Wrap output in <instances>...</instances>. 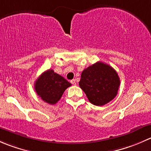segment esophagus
<instances>
[{
	"mask_svg": "<svg viewBox=\"0 0 151 151\" xmlns=\"http://www.w3.org/2000/svg\"><path fill=\"white\" fill-rule=\"evenodd\" d=\"M71 84H72V85H76V80H74V79H73V80H71Z\"/></svg>",
	"mask_w": 151,
	"mask_h": 151,
	"instance_id": "1",
	"label": "esophagus"
}]
</instances>
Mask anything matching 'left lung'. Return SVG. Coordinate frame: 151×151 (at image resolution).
<instances>
[{
	"mask_svg": "<svg viewBox=\"0 0 151 151\" xmlns=\"http://www.w3.org/2000/svg\"><path fill=\"white\" fill-rule=\"evenodd\" d=\"M79 85L91 104L103 106L118 94L120 78L112 66L99 61L83 70Z\"/></svg>",
	"mask_w": 151,
	"mask_h": 151,
	"instance_id": "8db88e82",
	"label": "left lung"
}]
</instances>
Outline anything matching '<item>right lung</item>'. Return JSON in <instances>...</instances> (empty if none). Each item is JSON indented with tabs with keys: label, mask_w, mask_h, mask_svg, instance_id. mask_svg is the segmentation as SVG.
Listing matches in <instances>:
<instances>
[{
	"label": "right lung",
	"mask_w": 151,
	"mask_h": 151,
	"mask_svg": "<svg viewBox=\"0 0 151 151\" xmlns=\"http://www.w3.org/2000/svg\"><path fill=\"white\" fill-rule=\"evenodd\" d=\"M71 84L52 69L42 73L34 84L36 93L44 101L55 104L60 100L63 92Z\"/></svg>",
	"instance_id": "right-lung-1"
}]
</instances>
